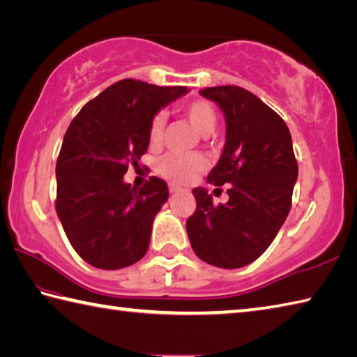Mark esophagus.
<instances>
[{
  "label": "esophagus",
  "mask_w": 357,
  "mask_h": 357,
  "mask_svg": "<svg viewBox=\"0 0 357 357\" xmlns=\"http://www.w3.org/2000/svg\"><path fill=\"white\" fill-rule=\"evenodd\" d=\"M169 191H171V194H176V192H180V191H183V190H181V188H180V186H176V185H171V186H169Z\"/></svg>",
  "instance_id": "esophagus-1"
}]
</instances>
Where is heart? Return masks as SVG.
Returning a JSON list of instances; mask_svg holds the SVG:
<instances>
[{"instance_id":"b5f03b06","label":"heart","mask_w":357,"mask_h":357,"mask_svg":"<svg viewBox=\"0 0 357 357\" xmlns=\"http://www.w3.org/2000/svg\"><path fill=\"white\" fill-rule=\"evenodd\" d=\"M181 115L192 126L199 135L208 137L214 132L218 124V113L214 107L204 99L188 102L181 109ZM165 119L157 115L151 121L149 126V141L152 146H158L163 141ZM206 167V158L200 153L191 155H178V153H166L157 161V171L160 176L174 181V183H185L191 178L197 177Z\"/></svg>"}]
</instances>
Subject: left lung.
Listing matches in <instances>:
<instances>
[{
	"label": "left lung",
	"mask_w": 357,
	"mask_h": 357,
	"mask_svg": "<svg viewBox=\"0 0 357 357\" xmlns=\"http://www.w3.org/2000/svg\"><path fill=\"white\" fill-rule=\"evenodd\" d=\"M200 95L225 118L224 151L206 181L228 185V202L216 206L208 190L194 188L197 208L186 220L188 238L202 261L239 268L258 259L284 224L298 165L286 123L253 93L222 85Z\"/></svg>",
	"instance_id": "8db88e82"
}]
</instances>
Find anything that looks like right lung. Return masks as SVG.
<instances>
[{
    "label": "right lung",
    "instance_id": "obj_1",
    "mask_svg": "<svg viewBox=\"0 0 357 357\" xmlns=\"http://www.w3.org/2000/svg\"><path fill=\"white\" fill-rule=\"evenodd\" d=\"M186 93V86L124 79L71 121L56 165V211L73 248L93 267H129L149 248L153 219L169 197L167 185L151 177L137 190L123 177L147 152L153 116Z\"/></svg>",
    "mask_w": 357,
    "mask_h": 357
}]
</instances>
